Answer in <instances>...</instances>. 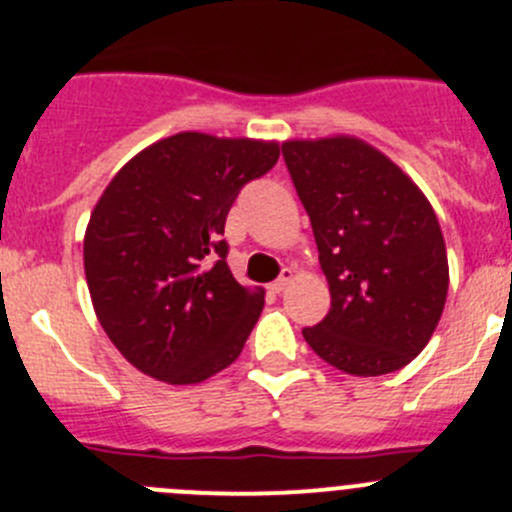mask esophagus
Instances as JSON below:
<instances>
[{
  "instance_id": "esophagus-1",
  "label": "esophagus",
  "mask_w": 512,
  "mask_h": 512,
  "mask_svg": "<svg viewBox=\"0 0 512 512\" xmlns=\"http://www.w3.org/2000/svg\"><path fill=\"white\" fill-rule=\"evenodd\" d=\"M291 281H293V271H291V268H283L281 276H278L276 281L271 283V291H273V293H281L283 288H286Z\"/></svg>"
}]
</instances>
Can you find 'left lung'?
<instances>
[{"label": "left lung", "mask_w": 512, "mask_h": 512, "mask_svg": "<svg viewBox=\"0 0 512 512\" xmlns=\"http://www.w3.org/2000/svg\"><path fill=\"white\" fill-rule=\"evenodd\" d=\"M281 151L331 288V311L303 338L351 376L408 366L448 296L433 206L388 156L351 136L286 141Z\"/></svg>", "instance_id": "1"}]
</instances>
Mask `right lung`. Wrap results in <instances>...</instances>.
I'll list each match as a JSON object with an SVG mask.
<instances>
[{"label": "right lung", "instance_id": "add662e5", "mask_svg": "<svg viewBox=\"0 0 512 512\" xmlns=\"http://www.w3.org/2000/svg\"><path fill=\"white\" fill-rule=\"evenodd\" d=\"M278 161V144L184 131L136 154L91 211L84 271L121 356L156 381L201 383L239 358L263 291L229 271L236 196Z\"/></svg>", "mask_w": 512, "mask_h": 512}]
</instances>
